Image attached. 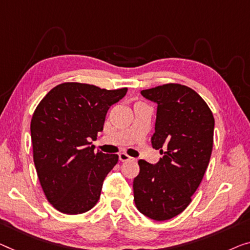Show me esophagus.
I'll use <instances>...</instances> for the list:
<instances>
[{"label": "esophagus", "mask_w": 250, "mask_h": 250, "mask_svg": "<svg viewBox=\"0 0 250 250\" xmlns=\"http://www.w3.org/2000/svg\"><path fill=\"white\" fill-rule=\"evenodd\" d=\"M119 159H120L121 162H126V161H130V159H132V158L130 157L129 155H126L125 152H120V154H119Z\"/></svg>", "instance_id": "34e87169"}]
</instances>
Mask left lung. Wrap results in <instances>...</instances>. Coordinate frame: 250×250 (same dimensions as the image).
I'll list each match as a JSON object with an SVG mask.
<instances>
[{
    "mask_svg": "<svg viewBox=\"0 0 250 250\" xmlns=\"http://www.w3.org/2000/svg\"><path fill=\"white\" fill-rule=\"evenodd\" d=\"M157 103L152 148L163 158L156 165L140 159L133 180V200L141 213L156 221L169 220L192 201L210 162L214 118L194 89L168 83L144 89Z\"/></svg>",
    "mask_w": 250,
    "mask_h": 250,
    "instance_id": "left-lung-1",
    "label": "left lung"
}]
</instances>
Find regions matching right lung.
Returning a JSON list of instances; mask_svg holds the SVG:
<instances>
[{
  "label": "right lung",
  "mask_w": 250,
  "mask_h": 250,
  "mask_svg": "<svg viewBox=\"0 0 250 250\" xmlns=\"http://www.w3.org/2000/svg\"><path fill=\"white\" fill-rule=\"evenodd\" d=\"M126 91L67 82L36 107L30 125L33 162L44 195L62 213L81 214L98 203L119 156L94 152L88 140L96 139L107 110Z\"/></svg>",
  "instance_id": "1"
}]
</instances>
